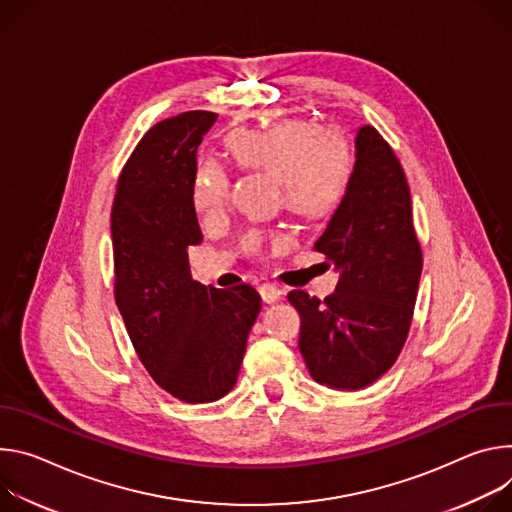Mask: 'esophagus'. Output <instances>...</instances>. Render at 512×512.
<instances>
[{"mask_svg":"<svg viewBox=\"0 0 512 512\" xmlns=\"http://www.w3.org/2000/svg\"><path fill=\"white\" fill-rule=\"evenodd\" d=\"M260 297L264 303H276L282 297V291L276 285H270V282H264L260 287Z\"/></svg>","mask_w":512,"mask_h":512,"instance_id":"esophagus-1","label":"esophagus"}]
</instances>
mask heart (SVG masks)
Listing matches in <instances>:
<instances>
[{
	"label": "heart",
	"instance_id": "obj_1",
	"mask_svg": "<svg viewBox=\"0 0 512 512\" xmlns=\"http://www.w3.org/2000/svg\"><path fill=\"white\" fill-rule=\"evenodd\" d=\"M230 146L246 168L264 170L278 177L285 203L303 215H325L342 201L354 175V148L342 132H321L307 120H282L260 130H238ZM232 175L217 158H205L193 179V205L205 217H217L230 203ZM280 232L252 230L242 248L250 256H262L285 246Z\"/></svg>",
	"mask_w": 512,
	"mask_h": 512
}]
</instances>
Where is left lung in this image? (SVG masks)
Here are the masks:
<instances>
[{
  "mask_svg": "<svg viewBox=\"0 0 512 512\" xmlns=\"http://www.w3.org/2000/svg\"><path fill=\"white\" fill-rule=\"evenodd\" d=\"M315 250L342 274L323 301L289 293L301 315L299 350L317 382L358 390L399 358L423 268L405 170L372 126L358 130L352 181Z\"/></svg>",
  "mask_w": 512,
  "mask_h": 512,
  "instance_id": "1",
  "label": "left lung"
}]
</instances>
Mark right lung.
<instances>
[{"mask_svg":"<svg viewBox=\"0 0 512 512\" xmlns=\"http://www.w3.org/2000/svg\"><path fill=\"white\" fill-rule=\"evenodd\" d=\"M213 111L152 126L118 179L111 207L116 303L152 380L185 403H211L238 380L262 301L193 280L187 248L203 240L193 205L197 148Z\"/></svg>","mask_w":512,"mask_h":512,"instance_id":"add662e5","label":"right lung"}]
</instances>
